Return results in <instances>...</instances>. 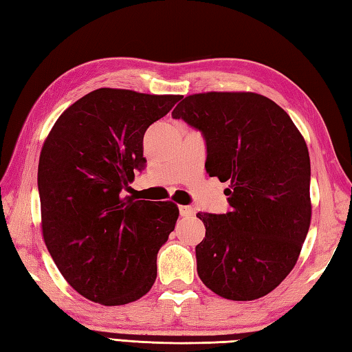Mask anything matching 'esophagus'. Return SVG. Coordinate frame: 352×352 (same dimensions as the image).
<instances>
[{
    "mask_svg": "<svg viewBox=\"0 0 352 352\" xmlns=\"http://www.w3.org/2000/svg\"><path fill=\"white\" fill-rule=\"evenodd\" d=\"M179 212H181L182 217H191V216H195V210H192L191 206H186V205H181V206H179Z\"/></svg>",
    "mask_w": 352,
    "mask_h": 352,
    "instance_id": "obj_1",
    "label": "esophagus"
}]
</instances>
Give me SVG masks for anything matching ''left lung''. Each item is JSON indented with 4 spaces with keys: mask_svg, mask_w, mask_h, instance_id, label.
<instances>
[{
    "mask_svg": "<svg viewBox=\"0 0 352 352\" xmlns=\"http://www.w3.org/2000/svg\"><path fill=\"white\" fill-rule=\"evenodd\" d=\"M202 131L205 167L229 182L231 211L197 212L205 239L197 274L216 295L254 300L281 284L299 258L311 221L310 156L281 106L256 92H200L173 112Z\"/></svg>",
    "mask_w": 352,
    "mask_h": 352,
    "instance_id": "obj_1",
    "label": "left lung"
}]
</instances>
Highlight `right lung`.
Listing matches in <instances>:
<instances>
[{"label":"right lung","instance_id":"obj_1","mask_svg":"<svg viewBox=\"0 0 352 352\" xmlns=\"http://www.w3.org/2000/svg\"><path fill=\"white\" fill-rule=\"evenodd\" d=\"M181 96L100 88L57 118L38 167L42 235L67 283L102 305L138 300L156 279V255L175 229L173 202L123 190L142 170V138Z\"/></svg>","mask_w":352,"mask_h":352}]
</instances>
